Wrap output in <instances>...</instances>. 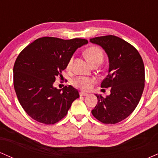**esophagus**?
<instances>
[{"label":"esophagus","instance_id":"34e87169","mask_svg":"<svg viewBox=\"0 0 158 158\" xmlns=\"http://www.w3.org/2000/svg\"><path fill=\"white\" fill-rule=\"evenodd\" d=\"M88 94L87 93H85V92L83 91H81L79 92V96H81V97H84V96H88Z\"/></svg>","mask_w":158,"mask_h":158}]
</instances>
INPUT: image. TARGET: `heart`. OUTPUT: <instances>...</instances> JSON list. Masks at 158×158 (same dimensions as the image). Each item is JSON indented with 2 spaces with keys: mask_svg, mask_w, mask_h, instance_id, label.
I'll return each mask as SVG.
<instances>
[{
  "mask_svg": "<svg viewBox=\"0 0 158 158\" xmlns=\"http://www.w3.org/2000/svg\"><path fill=\"white\" fill-rule=\"evenodd\" d=\"M85 56L92 66L95 64H100L104 58L102 50L97 46H90L87 48L85 51ZM73 61V57H71L69 59L67 64V68L68 70L71 68ZM94 82H95L94 79L85 77H78L72 80V85L75 88L82 90H89Z\"/></svg>",
  "mask_w": 158,
  "mask_h": 158,
  "instance_id": "obj_1",
  "label": "heart"
}]
</instances>
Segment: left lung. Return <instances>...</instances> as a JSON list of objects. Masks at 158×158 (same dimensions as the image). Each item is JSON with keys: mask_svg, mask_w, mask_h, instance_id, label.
I'll return each instance as SVG.
<instances>
[{"mask_svg": "<svg viewBox=\"0 0 158 158\" xmlns=\"http://www.w3.org/2000/svg\"><path fill=\"white\" fill-rule=\"evenodd\" d=\"M90 41L102 47L108 56V73L101 88L110 89L106 97L96 94L98 102L91 113L101 123L115 124L127 118L140 100L145 86L143 61L135 47L115 35L93 38Z\"/></svg>", "mask_w": 158, "mask_h": 158, "instance_id": "8db88e82", "label": "left lung"}]
</instances>
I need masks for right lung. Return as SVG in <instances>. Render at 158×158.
Instances as JSON below:
<instances>
[{"label":"right lung","mask_w":158,"mask_h":158,"mask_svg":"<svg viewBox=\"0 0 158 158\" xmlns=\"http://www.w3.org/2000/svg\"><path fill=\"white\" fill-rule=\"evenodd\" d=\"M88 40H64L43 37L35 40L20 52L13 68V84L23 110L31 118L46 125L55 124L68 114L72 102L79 97L69 85L62 90L53 87L57 77L67 68L77 49Z\"/></svg>","instance_id":"add662e5"}]
</instances>
